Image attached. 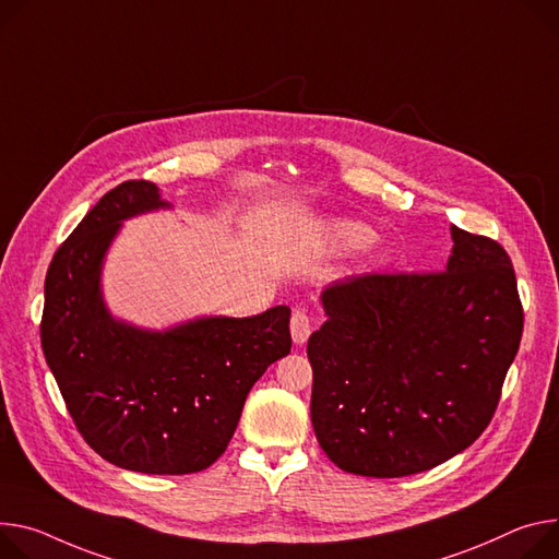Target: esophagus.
Masks as SVG:
<instances>
[{
  "label": "esophagus",
  "mask_w": 559,
  "mask_h": 559,
  "mask_svg": "<svg viewBox=\"0 0 559 559\" xmlns=\"http://www.w3.org/2000/svg\"><path fill=\"white\" fill-rule=\"evenodd\" d=\"M312 328H314V323H312V317L308 314V310L296 308L294 314H292V321H289V330H292L294 343L296 345L306 343L310 338V334H312Z\"/></svg>",
  "instance_id": "34e87169"
}]
</instances>
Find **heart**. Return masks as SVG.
<instances>
[{"instance_id": "heart-1", "label": "heart", "mask_w": 559, "mask_h": 559, "mask_svg": "<svg viewBox=\"0 0 559 559\" xmlns=\"http://www.w3.org/2000/svg\"><path fill=\"white\" fill-rule=\"evenodd\" d=\"M332 236L343 249H364L374 240V231L361 223L341 221L332 227Z\"/></svg>"}]
</instances>
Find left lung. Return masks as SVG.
Here are the masks:
<instances>
[{"mask_svg": "<svg viewBox=\"0 0 559 559\" xmlns=\"http://www.w3.org/2000/svg\"><path fill=\"white\" fill-rule=\"evenodd\" d=\"M441 272L349 276L321 294L308 341L312 426L345 473L405 477L466 450L490 424L524 310L506 249L452 225Z\"/></svg>", "mask_w": 559, "mask_h": 559, "instance_id": "1", "label": "left lung"}]
</instances>
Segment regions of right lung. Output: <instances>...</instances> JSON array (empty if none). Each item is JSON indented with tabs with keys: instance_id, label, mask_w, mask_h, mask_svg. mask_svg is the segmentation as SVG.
Here are the masks:
<instances>
[{
	"instance_id": "obj_1",
	"label": "right lung",
	"mask_w": 559,
	"mask_h": 559,
	"mask_svg": "<svg viewBox=\"0 0 559 559\" xmlns=\"http://www.w3.org/2000/svg\"><path fill=\"white\" fill-rule=\"evenodd\" d=\"M158 207L167 202L148 180L97 200L48 265L39 336L78 432L103 460L189 475L225 452L251 385L289 354V308L167 332L114 321L99 294L105 251L124 218Z\"/></svg>"
}]
</instances>
